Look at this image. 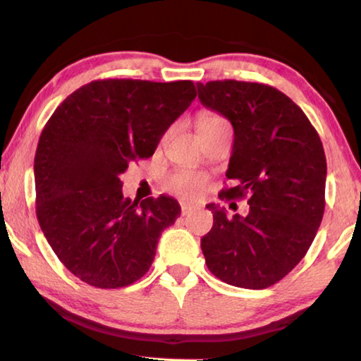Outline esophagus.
I'll return each instance as SVG.
<instances>
[{
  "mask_svg": "<svg viewBox=\"0 0 361 361\" xmlns=\"http://www.w3.org/2000/svg\"><path fill=\"white\" fill-rule=\"evenodd\" d=\"M195 206H192V204H190V202H183L181 204V215H188V214H191L192 211H195Z\"/></svg>",
  "mask_w": 361,
  "mask_h": 361,
  "instance_id": "34e87169",
  "label": "esophagus"
}]
</instances>
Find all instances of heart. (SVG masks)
Instances as JSON below:
<instances>
[{
    "instance_id": "b5f03b06",
    "label": "heart",
    "mask_w": 361,
    "mask_h": 361,
    "mask_svg": "<svg viewBox=\"0 0 361 361\" xmlns=\"http://www.w3.org/2000/svg\"><path fill=\"white\" fill-rule=\"evenodd\" d=\"M222 123L227 121H225L222 116H219L217 113L202 111L201 115L197 116V131L222 125ZM166 188H169L170 191L176 192L178 196H183L186 199H196L207 190V176L201 173V171L181 169L169 176V180H166Z\"/></svg>"
}]
</instances>
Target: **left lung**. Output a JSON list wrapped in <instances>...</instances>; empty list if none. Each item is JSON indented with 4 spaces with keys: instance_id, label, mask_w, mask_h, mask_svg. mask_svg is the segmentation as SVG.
I'll return each instance as SVG.
<instances>
[{
    "instance_id": "left-lung-1",
    "label": "left lung",
    "mask_w": 361,
    "mask_h": 361,
    "mask_svg": "<svg viewBox=\"0 0 361 361\" xmlns=\"http://www.w3.org/2000/svg\"><path fill=\"white\" fill-rule=\"evenodd\" d=\"M204 106L232 123L235 139L220 199H245L250 212L227 217L209 204L214 225L201 238L206 264L220 281L261 290L287 276L313 243L326 191L319 134L292 99L267 84L211 80L197 84Z\"/></svg>"
}]
</instances>
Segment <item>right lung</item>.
Segmentation results:
<instances>
[{"mask_svg": "<svg viewBox=\"0 0 361 361\" xmlns=\"http://www.w3.org/2000/svg\"><path fill=\"white\" fill-rule=\"evenodd\" d=\"M195 97L192 80L100 79L74 90L47 121L34 160L37 219L82 282L121 288L149 271L181 207L164 195L131 202L120 175L154 154Z\"/></svg>", "mask_w": 361, "mask_h": 361, "instance_id": "1", "label": "right lung"}]
</instances>
